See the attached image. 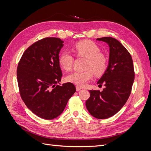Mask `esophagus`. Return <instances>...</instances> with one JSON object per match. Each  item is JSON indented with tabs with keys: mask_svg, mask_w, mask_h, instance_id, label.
Listing matches in <instances>:
<instances>
[{
	"mask_svg": "<svg viewBox=\"0 0 151 151\" xmlns=\"http://www.w3.org/2000/svg\"><path fill=\"white\" fill-rule=\"evenodd\" d=\"M83 88L81 86H76V91H79V90H81Z\"/></svg>",
	"mask_w": 151,
	"mask_h": 151,
	"instance_id": "esophagus-1",
	"label": "esophagus"
}]
</instances>
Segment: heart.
<instances>
[{
    "label": "heart",
    "mask_w": 151,
    "mask_h": 151,
    "mask_svg": "<svg viewBox=\"0 0 151 151\" xmlns=\"http://www.w3.org/2000/svg\"><path fill=\"white\" fill-rule=\"evenodd\" d=\"M72 51L78 57L86 58L84 71H75L68 75V81L79 86H83L92 78L93 74L96 76L103 75L108 67V60L100 52L99 46L89 40L80 41L73 46ZM58 63L63 70L70 71L73 66V57L68 52H63L58 58Z\"/></svg>",
    "instance_id": "1"
}]
</instances>
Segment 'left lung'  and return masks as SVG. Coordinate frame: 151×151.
Returning a JSON list of instances; mask_svg holds the SVG:
<instances>
[{
    "mask_svg": "<svg viewBox=\"0 0 151 151\" xmlns=\"http://www.w3.org/2000/svg\"><path fill=\"white\" fill-rule=\"evenodd\" d=\"M109 46V65L97 84L105 86L102 91L90 90L86 101L89 113L99 119L111 117L123 107L130 96L134 81L132 58L129 51L116 39L111 37L97 38Z\"/></svg>",
    "mask_w": 151,
    "mask_h": 151,
    "instance_id": "8db88e82",
    "label": "left lung"
}]
</instances>
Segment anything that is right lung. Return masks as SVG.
Masks as SVG:
<instances>
[{"label":"right lung","instance_id":"add662e5","mask_svg":"<svg viewBox=\"0 0 151 151\" xmlns=\"http://www.w3.org/2000/svg\"><path fill=\"white\" fill-rule=\"evenodd\" d=\"M61 39L46 37L24 51L18 64L17 78L21 96L39 117L51 120L61 114L76 88L71 83L62 85L58 63L63 45Z\"/></svg>","mask_w":151,"mask_h":151}]
</instances>
